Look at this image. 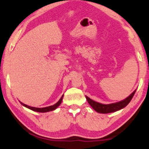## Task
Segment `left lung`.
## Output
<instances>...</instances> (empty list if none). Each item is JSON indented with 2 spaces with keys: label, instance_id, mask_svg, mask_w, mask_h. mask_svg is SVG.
I'll list each match as a JSON object with an SVG mask.
<instances>
[{
  "label": "left lung",
  "instance_id": "obj_1",
  "mask_svg": "<svg viewBox=\"0 0 149 149\" xmlns=\"http://www.w3.org/2000/svg\"><path fill=\"white\" fill-rule=\"evenodd\" d=\"M135 92H136V90H134L129 97H127V98L125 99L124 100L120 101V102H117V103L111 104H102L98 103V102H95V101L91 100V99L89 98V97L87 96L86 99L87 100H88V103L90 104V105L91 106V107L93 108L94 110L96 111L97 112L101 113H109L117 111L120 110V109L125 107L130 102L133 96L134 95Z\"/></svg>",
  "mask_w": 149,
  "mask_h": 149
}]
</instances>
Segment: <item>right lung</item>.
<instances>
[{
    "mask_svg": "<svg viewBox=\"0 0 149 149\" xmlns=\"http://www.w3.org/2000/svg\"><path fill=\"white\" fill-rule=\"evenodd\" d=\"M62 98H63V95H62V97H61L60 100H59V102H57V103H56L55 104H54V105H52V106H49V107H44V108L32 107H29V106H28V105H26V104L22 103V102H20V103H21L23 106H24L25 107L28 108V109H31V110H32V111H34L40 112V113H45V112L51 111H53V110H54V109H57V108L59 107V106L61 104V101H62Z\"/></svg>",
    "mask_w": 149,
    "mask_h": 149,
    "instance_id": "obj_1",
    "label": "right lung"
}]
</instances>
